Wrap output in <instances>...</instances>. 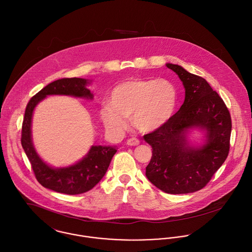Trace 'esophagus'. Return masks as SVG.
<instances>
[{"label":"esophagus","mask_w":252,"mask_h":252,"mask_svg":"<svg viewBox=\"0 0 252 252\" xmlns=\"http://www.w3.org/2000/svg\"><path fill=\"white\" fill-rule=\"evenodd\" d=\"M128 146H138L140 145V141L137 138H131L127 141Z\"/></svg>","instance_id":"obj_1"}]
</instances>
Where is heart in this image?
Here are the masks:
<instances>
[{"label":"heart","mask_w":252,"mask_h":252,"mask_svg":"<svg viewBox=\"0 0 252 252\" xmlns=\"http://www.w3.org/2000/svg\"><path fill=\"white\" fill-rule=\"evenodd\" d=\"M178 98L177 87L166 78L129 79L113 88L99 117L114 133L127 128L128 117L139 131L153 132L171 120Z\"/></svg>","instance_id":"b5f03b06"}]
</instances>
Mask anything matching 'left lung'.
<instances>
[{
	"label": "left lung",
	"instance_id": "8db88e82",
	"mask_svg": "<svg viewBox=\"0 0 252 252\" xmlns=\"http://www.w3.org/2000/svg\"><path fill=\"white\" fill-rule=\"evenodd\" d=\"M166 65L182 81L185 100L168 123L144 136L153 148L146 176L167 193L194 192L210 181L228 157L231 116L223 99L205 79L181 65ZM194 130L203 134L199 141L190 139Z\"/></svg>",
	"mask_w": 252,
	"mask_h": 252
}]
</instances>
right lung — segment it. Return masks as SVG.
Masks as SVG:
<instances>
[{
    "label": "right lung",
    "instance_id": "add662e5",
    "mask_svg": "<svg viewBox=\"0 0 252 252\" xmlns=\"http://www.w3.org/2000/svg\"><path fill=\"white\" fill-rule=\"evenodd\" d=\"M91 79L63 78L54 81L28 102L22 123L21 145L32 165L38 182L45 188L66 194H79L93 189L105 175L117 152L116 146L93 145L84 157L74 164L54 167L38 155L32 139V118L36 106L48 95H69L92 100L93 93L88 88Z\"/></svg>",
    "mask_w": 252,
    "mask_h": 252
}]
</instances>
